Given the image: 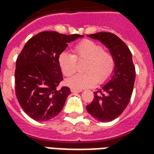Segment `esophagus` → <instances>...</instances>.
<instances>
[{
  "label": "esophagus",
  "mask_w": 154,
  "mask_h": 154,
  "mask_svg": "<svg viewBox=\"0 0 154 154\" xmlns=\"http://www.w3.org/2000/svg\"><path fill=\"white\" fill-rule=\"evenodd\" d=\"M82 90H81V89H75V88H71V91L72 92H80Z\"/></svg>",
  "instance_id": "obj_1"
}]
</instances>
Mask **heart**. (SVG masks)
<instances>
[{"label":"heart","instance_id":"heart-1","mask_svg":"<svg viewBox=\"0 0 154 154\" xmlns=\"http://www.w3.org/2000/svg\"><path fill=\"white\" fill-rule=\"evenodd\" d=\"M74 55L63 52L58 57V64L65 76H71L77 70V59L86 61L84 73L74 75L67 80L72 88L83 89L96 85L97 82H104L113 73L115 58L110 52L91 40H83L73 48Z\"/></svg>","mask_w":154,"mask_h":154}]
</instances>
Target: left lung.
I'll return each instance as SVG.
<instances>
[{
	"instance_id": "obj_1",
	"label": "left lung",
	"mask_w": 154,
	"mask_h": 154,
	"mask_svg": "<svg viewBox=\"0 0 154 154\" xmlns=\"http://www.w3.org/2000/svg\"><path fill=\"white\" fill-rule=\"evenodd\" d=\"M87 36L100 41L115 58V69L110 80L94 92L92 102L86 107L95 119L110 122L125 110L132 96L135 80L132 54L127 45L112 33L100 32Z\"/></svg>"
}]
</instances>
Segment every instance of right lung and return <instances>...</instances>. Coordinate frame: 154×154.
<instances>
[{"label": "right lung", "mask_w": 154, "mask_h": 154, "mask_svg": "<svg viewBox=\"0 0 154 154\" xmlns=\"http://www.w3.org/2000/svg\"><path fill=\"white\" fill-rule=\"evenodd\" d=\"M83 35H66L44 31L35 35L19 54L15 72V95L20 106L36 121H47L63 110L71 93L67 87H57L63 81L58 57L67 44Z\"/></svg>", "instance_id": "add662e5"}]
</instances>
